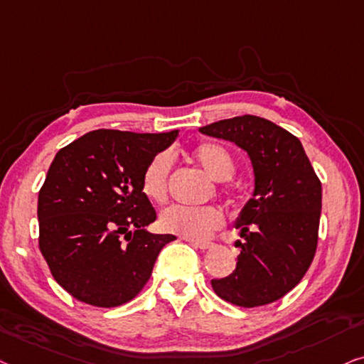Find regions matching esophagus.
<instances>
[{
    "mask_svg": "<svg viewBox=\"0 0 364 364\" xmlns=\"http://www.w3.org/2000/svg\"><path fill=\"white\" fill-rule=\"evenodd\" d=\"M189 245L194 247V248H199V250H208V248L213 247V243L210 242H194V240H188Z\"/></svg>",
    "mask_w": 364,
    "mask_h": 364,
    "instance_id": "1",
    "label": "esophagus"
}]
</instances>
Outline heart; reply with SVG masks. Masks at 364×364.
I'll list each match as a JSON object with an SVG mask.
<instances>
[{
    "mask_svg": "<svg viewBox=\"0 0 364 364\" xmlns=\"http://www.w3.org/2000/svg\"><path fill=\"white\" fill-rule=\"evenodd\" d=\"M191 155L213 180L224 181L234 175V156L219 144L200 142L194 145ZM170 171L171 156L166 151L156 154L145 166L140 188L151 203L161 204L166 200ZM160 225L168 234L203 242L222 225V214L214 205H171L161 213Z\"/></svg>",
    "mask_w": 364,
    "mask_h": 364,
    "instance_id": "b5f03b06",
    "label": "heart"
}]
</instances>
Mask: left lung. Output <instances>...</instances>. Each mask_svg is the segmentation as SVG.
Listing matches in <instances>:
<instances>
[{"label": "left lung", "mask_w": 364, "mask_h": 364, "mask_svg": "<svg viewBox=\"0 0 364 364\" xmlns=\"http://www.w3.org/2000/svg\"><path fill=\"white\" fill-rule=\"evenodd\" d=\"M247 151L255 188L235 220L245 243L234 273L213 279L214 292L240 307L287 294L304 278L317 248L322 184L301 140L258 116H238L199 129Z\"/></svg>", "instance_id": "1"}]
</instances>
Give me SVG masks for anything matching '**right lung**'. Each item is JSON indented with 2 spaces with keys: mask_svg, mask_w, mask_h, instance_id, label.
<instances>
[{
  "mask_svg": "<svg viewBox=\"0 0 364 364\" xmlns=\"http://www.w3.org/2000/svg\"><path fill=\"white\" fill-rule=\"evenodd\" d=\"M178 130L100 129L57 151L39 191V247L52 276L75 299L117 307L147 283L170 234H151L154 205L140 180Z\"/></svg>",
  "mask_w": 364,
  "mask_h": 364,
  "instance_id": "obj_1",
  "label": "right lung"
}]
</instances>
